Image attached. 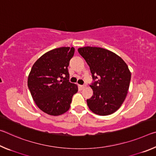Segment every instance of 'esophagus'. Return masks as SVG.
Listing matches in <instances>:
<instances>
[{"instance_id":"1","label":"esophagus","mask_w":156,"mask_h":156,"mask_svg":"<svg viewBox=\"0 0 156 156\" xmlns=\"http://www.w3.org/2000/svg\"><path fill=\"white\" fill-rule=\"evenodd\" d=\"M80 87L82 89H83L84 88L86 87V85H80Z\"/></svg>"}]
</instances>
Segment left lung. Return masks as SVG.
<instances>
[{"instance_id": "left-lung-1", "label": "left lung", "mask_w": 156, "mask_h": 156, "mask_svg": "<svg viewBox=\"0 0 156 156\" xmlns=\"http://www.w3.org/2000/svg\"><path fill=\"white\" fill-rule=\"evenodd\" d=\"M78 51L90 67L94 80L90 85L93 96L87 100L89 109L99 115L114 113L129 90L131 72L127 65L115 53L101 47H84Z\"/></svg>"}]
</instances>
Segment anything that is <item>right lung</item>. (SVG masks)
<instances>
[{"label": "right lung", "instance_id": "obj_1", "mask_svg": "<svg viewBox=\"0 0 156 156\" xmlns=\"http://www.w3.org/2000/svg\"><path fill=\"white\" fill-rule=\"evenodd\" d=\"M74 51L69 47L52 49L31 67L28 88L37 106L47 114L56 116L67 112L77 93L78 86L69 81L68 66Z\"/></svg>", "mask_w": 156, "mask_h": 156}]
</instances>
